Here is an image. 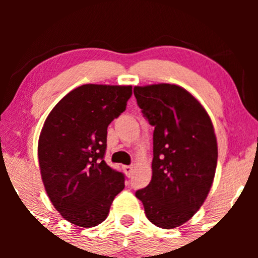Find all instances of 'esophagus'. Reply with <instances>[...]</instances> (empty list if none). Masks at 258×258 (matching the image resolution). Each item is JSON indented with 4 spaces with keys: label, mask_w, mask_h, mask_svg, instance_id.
Instances as JSON below:
<instances>
[{
    "label": "esophagus",
    "mask_w": 258,
    "mask_h": 258,
    "mask_svg": "<svg viewBox=\"0 0 258 258\" xmlns=\"http://www.w3.org/2000/svg\"><path fill=\"white\" fill-rule=\"evenodd\" d=\"M122 168H123V172L126 173L127 177L131 176V173H132V171H133V167L132 166H130V165H123Z\"/></svg>",
    "instance_id": "34e87169"
}]
</instances>
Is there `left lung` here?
Segmentation results:
<instances>
[{
	"instance_id": "8db88e82",
	"label": "left lung",
	"mask_w": 258,
	"mask_h": 258,
	"mask_svg": "<svg viewBox=\"0 0 258 258\" xmlns=\"http://www.w3.org/2000/svg\"><path fill=\"white\" fill-rule=\"evenodd\" d=\"M133 92L154 126L152 180L136 197L156 227L182 226L200 209L214 182L218 156L214 125L204 106L179 86H136Z\"/></svg>"
}]
</instances>
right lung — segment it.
I'll use <instances>...</instances> for the list:
<instances>
[{
    "label": "right lung",
    "instance_id": "1",
    "mask_svg": "<svg viewBox=\"0 0 258 258\" xmlns=\"http://www.w3.org/2000/svg\"><path fill=\"white\" fill-rule=\"evenodd\" d=\"M132 86L82 85L52 109L38 138L47 195L70 223L90 228L108 217L125 176L106 165V133L126 110Z\"/></svg>",
    "mask_w": 258,
    "mask_h": 258
}]
</instances>
